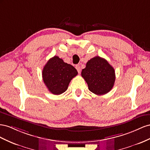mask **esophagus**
Returning <instances> with one entry per match:
<instances>
[{
	"label": "esophagus",
	"instance_id": "esophagus-1",
	"mask_svg": "<svg viewBox=\"0 0 150 150\" xmlns=\"http://www.w3.org/2000/svg\"><path fill=\"white\" fill-rule=\"evenodd\" d=\"M75 68H76V70L78 71V73H79V74H80V71H81V68H80V65H76L75 66Z\"/></svg>",
	"mask_w": 150,
	"mask_h": 150
}]
</instances>
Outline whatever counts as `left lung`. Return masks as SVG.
Masks as SVG:
<instances>
[{"label": "left lung", "instance_id": "1", "mask_svg": "<svg viewBox=\"0 0 150 150\" xmlns=\"http://www.w3.org/2000/svg\"><path fill=\"white\" fill-rule=\"evenodd\" d=\"M81 75L87 82L89 91L97 96L108 93L112 88L115 80L114 68L106 59L98 56L87 62Z\"/></svg>", "mask_w": 150, "mask_h": 150}]
</instances>
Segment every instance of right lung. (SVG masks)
I'll use <instances>...</instances> for the list:
<instances>
[{"mask_svg":"<svg viewBox=\"0 0 150 150\" xmlns=\"http://www.w3.org/2000/svg\"><path fill=\"white\" fill-rule=\"evenodd\" d=\"M78 74L72 65L57 56L50 58L42 71L43 82L48 91L54 95L65 92L71 79Z\"/></svg>","mask_w":150,"mask_h":150,"instance_id":"obj_1","label":"right lung"}]
</instances>
